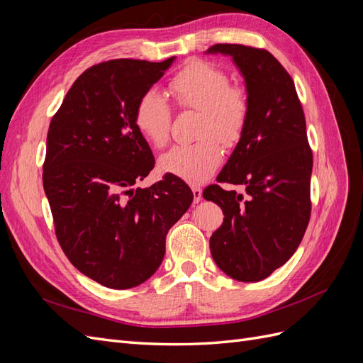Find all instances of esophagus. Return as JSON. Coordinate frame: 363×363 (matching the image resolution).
I'll list each match as a JSON object with an SVG mask.
<instances>
[{
    "instance_id": "1",
    "label": "esophagus",
    "mask_w": 363,
    "mask_h": 363,
    "mask_svg": "<svg viewBox=\"0 0 363 363\" xmlns=\"http://www.w3.org/2000/svg\"><path fill=\"white\" fill-rule=\"evenodd\" d=\"M192 194H194V203H200L203 191L199 188V186H192Z\"/></svg>"
}]
</instances>
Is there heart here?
<instances>
[{
    "instance_id": "1",
    "label": "heart",
    "mask_w": 363,
    "mask_h": 363,
    "mask_svg": "<svg viewBox=\"0 0 363 363\" xmlns=\"http://www.w3.org/2000/svg\"><path fill=\"white\" fill-rule=\"evenodd\" d=\"M177 107L199 111L196 138L192 145H177L159 159V169L186 183L200 184L223 162V144L235 147L242 138L250 115V98L244 86L230 84L228 74L213 63L192 60L169 83ZM172 111L157 89L139 96L135 107V124L152 147L167 145L171 133Z\"/></svg>"
}]
</instances>
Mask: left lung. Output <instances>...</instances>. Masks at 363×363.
I'll return each instance as SVG.
<instances>
[{
    "label": "left lung",
    "instance_id": "obj_1",
    "mask_svg": "<svg viewBox=\"0 0 363 363\" xmlns=\"http://www.w3.org/2000/svg\"><path fill=\"white\" fill-rule=\"evenodd\" d=\"M207 52L232 56L250 98L244 135L216 177L242 184L247 196L219 184L203 192L224 213L211 252L228 277L259 281L292 257L311 219L313 159L304 112L294 80L269 51L216 43Z\"/></svg>",
    "mask_w": 363,
    "mask_h": 363
}]
</instances>
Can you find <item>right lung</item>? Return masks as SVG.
<instances>
[{"label": "right lung", "instance_id": "1", "mask_svg": "<svg viewBox=\"0 0 363 363\" xmlns=\"http://www.w3.org/2000/svg\"><path fill=\"white\" fill-rule=\"evenodd\" d=\"M174 59L94 65L74 82L48 128L42 180L57 240L77 269L106 288L148 280L169 228L194 200L171 174L135 188L155 168L135 107Z\"/></svg>", "mask_w": 363, "mask_h": 363}]
</instances>
